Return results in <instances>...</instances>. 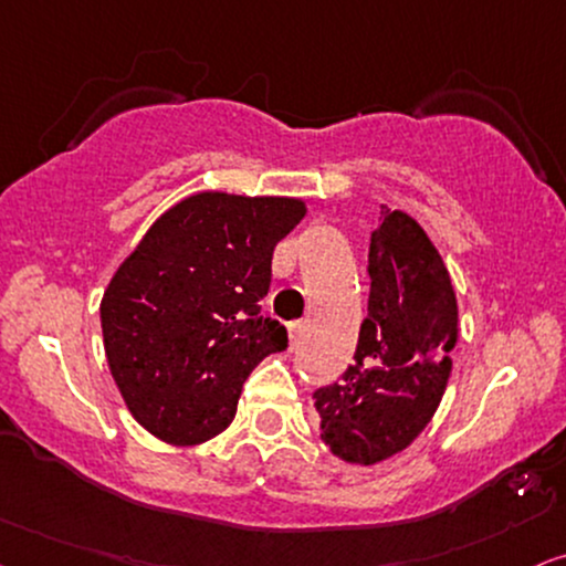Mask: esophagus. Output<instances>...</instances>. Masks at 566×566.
<instances>
[{"label":"esophagus","mask_w":566,"mask_h":566,"mask_svg":"<svg viewBox=\"0 0 566 566\" xmlns=\"http://www.w3.org/2000/svg\"><path fill=\"white\" fill-rule=\"evenodd\" d=\"M300 332H303V324H300V321H292L290 324V347L292 349L300 345Z\"/></svg>","instance_id":"obj_1"}]
</instances>
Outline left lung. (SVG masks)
Returning <instances> with one entry per match:
<instances>
[{
    "mask_svg": "<svg viewBox=\"0 0 566 566\" xmlns=\"http://www.w3.org/2000/svg\"><path fill=\"white\" fill-rule=\"evenodd\" d=\"M370 232L368 316L353 366L313 391L321 439L353 464H376L410 447L433 418L457 345V297L423 227L381 206Z\"/></svg>",
    "mask_w": 566,
    "mask_h": 566,
    "instance_id": "1",
    "label": "left lung"
}]
</instances>
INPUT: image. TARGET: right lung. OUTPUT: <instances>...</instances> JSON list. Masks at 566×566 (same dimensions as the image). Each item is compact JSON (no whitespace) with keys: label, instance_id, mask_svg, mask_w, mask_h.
Segmentation results:
<instances>
[{"label":"right lung","instance_id":"obj_1","mask_svg":"<svg viewBox=\"0 0 566 566\" xmlns=\"http://www.w3.org/2000/svg\"><path fill=\"white\" fill-rule=\"evenodd\" d=\"M305 217L295 198L198 192L171 206L127 255L102 300L109 370L133 418L192 447L232 423L242 384L287 349L261 313L276 242Z\"/></svg>","mask_w":566,"mask_h":566}]
</instances>
